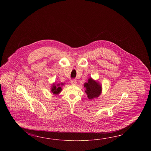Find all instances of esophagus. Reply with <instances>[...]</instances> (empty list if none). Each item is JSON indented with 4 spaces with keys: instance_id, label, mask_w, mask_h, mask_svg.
Listing matches in <instances>:
<instances>
[{
    "instance_id": "esophagus-1",
    "label": "esophagus",
    "mask_w": 151,
    "mask_h": 151,
    "mask_svg": "<svg viewBox=\"0 0 151 151\" xmlns=\"http://www.w3.org/2000/svg\"><path fill=\"white\" fill-rule=\"evenodd\" d=\"M71 83H72V85H76L77 84V81L76 80H72V81H71Z\"/></svg>"
}]
</instances>
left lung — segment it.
I'll return each instance as SVG.
<instances>
[{
  "label": "left lung",
  "mask_w": 151,
  "mask_h": 151,
  "mask_svg": "<svg viewBox=\"0 0 151 151\" xmlns=\"http://www.w3.org/2000/svg\"><path fill=\"white\" fill-rule=\"evenodd\" d=\"M84 87L86 88L85 92L90 99L98 97L101 92V86L100 85L92 78L88 80V83H85Z\"/></svg>",
  "instance_id": "8db88e82"
}]
</instances>
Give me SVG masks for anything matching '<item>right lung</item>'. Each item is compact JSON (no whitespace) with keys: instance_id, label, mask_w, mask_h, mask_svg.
Wrapping results in <instances>:
<instances>
[{"instance_id":"obj_1","label":"right lung","mask_w":151,"mask_h":151,"mask_svg":"<svg viewBox=\"0 0 151 151\" xmlns=\"http://www.w3.org/2000/svg\"><path fill=\"white\" fill-rule=\"evenodd\" d=\"M61 85L63 84H61ZM58 87L56 86L55 85H54L52 87L51 91L53 94H58L60 92H61V87H60V84L57 85Z\"/></svg>"}]
</instances>
